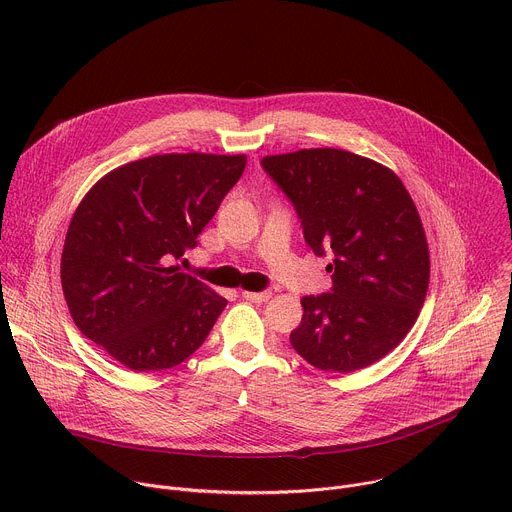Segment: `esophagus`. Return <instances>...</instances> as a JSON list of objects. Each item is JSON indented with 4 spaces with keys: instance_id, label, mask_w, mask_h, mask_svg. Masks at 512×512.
Instances as JSON below:
<instances>
[{
    "instance_id": "obj_1",
    "label": "esophagus",
    "mask_w": 512,
    "mask_h": 512,
    "mask_svg": "<svg viewBox=\"0 0 512 512\" xmlns=\"http://www.w3.org/2000/svg\"><path fill=\"white\" fill-rule=\"evenodd\" d=\"M243 298L255 304H265L271 300V291H243Z\"/></svg>"
}]
</instances>
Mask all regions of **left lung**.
<instances>
[{
	"label": "left lung",
	"mask_w": 512,
	"mask_h": 512,
	"mask_svg": "<svg viewBox=\"0 0 512 512\" xmlns=\"http://www.w3.org/2000/svg\"><path fill=\"white\" fill-rule=\"evenodd\" d=\"M261 164L294 202L314 253L334 251L332 291L302 298L291 346L320 371L369 367L407 336L427 296L429 247L413 198L391 168L346 150Z\"/></svg>",
	"instance_id": "obj_1"
}]
</instances>
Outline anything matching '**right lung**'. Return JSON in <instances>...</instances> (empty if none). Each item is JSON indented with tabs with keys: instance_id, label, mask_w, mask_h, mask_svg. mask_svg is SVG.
<instances>
[{
	"instance_id": "obj_1",
	"label": "right lung",
	"mask_w": 512,
	"mask_h": 512,
	"mask_svg": "<svg viewBox=\"0 0 512 512\" xmlns=\"http://www.w3.org/2000/svg\"><path fill=\"white\" fill-rule=\"evenodd\" d=\"M247 156L158 154L105 174L66 231L60 281L77 328L135 373L196 352L227 306L180 259L237 184Z\"/></svg>"
}]
</instances>
